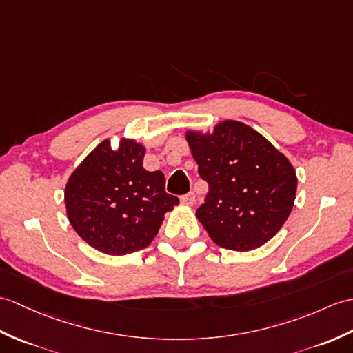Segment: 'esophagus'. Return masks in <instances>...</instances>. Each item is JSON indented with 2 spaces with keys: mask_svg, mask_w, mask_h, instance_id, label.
Wrapping results in <instances>:
<instances>
[{
  "mask_svg": "<svg viewBox=\"0 0 353 353\" xmlns=\"http://www.w3.org/2000/svg\"><path fill=\"white\" fill-rule=\"evenodd\" d=\"M180 201H182V204H185V206H194V204H195V194L188 192V194L180 196Z\"/></svg>",
  "mask_w": 353,
  "mask_h": 353,
  "instance_id": "1",
  "label": "esophagus"
}]
</instances>
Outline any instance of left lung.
Instances as JSON below:
<instances>
[{"label": "left lung", "instance_id": "obj_1", "mask_svg": "<svg viewBox=\"0 0 353 353\" xmlns=\"http://www.w3.org/2000/svg\"><path fill=\"white\" fill-rule=\"evenodd\" d=\"M185 138L209 194L196 218L218 247L247 252L281 230L296 199L290 161L256 129L219 121L214 132L186 130Z\"/></svg>", "mask_w": 353, "mask_h": 353}]
</instances>
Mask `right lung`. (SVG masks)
Masks as SVG:
<instances>
[{"label":"right lung","mask_w":353,"mask_h":353,"mask_svg":"<svg viewBox=\"0 0 353 353\" xmlns=\"http://www.w3.org/2000/svg\"><path fill=\"white\" fill-rule=\"evenodd\" d=\"M144 154V144L132 138H120L117 149L103 139L65 183L69 223L94 250L125 256L149 247L163 215L179 204L161 171L143 167Z\"/></svg>","instance_id":"1"}]
</instances>
